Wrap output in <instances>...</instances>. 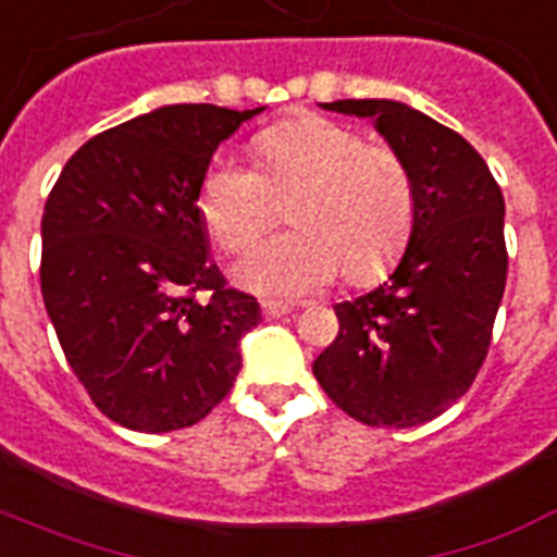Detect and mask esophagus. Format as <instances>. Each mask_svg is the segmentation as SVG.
Masks as SVG:
<instances>
[{"label": "esophagus", "instance_id": "34e87169", "mask_svg": "<svg viewBox=\"0 0 557 557\" xmlns=\"http://www.w3.org/2000/svg\"><path fill=\"white\" fill-rule=\"evenodd\" d=\"M288 306L286 302H274V300H265L263 302V318L265 320H274V318H283V314H288Z\"/></svg>", "mask_w": 557, "mask_h": 557}]
</instances>
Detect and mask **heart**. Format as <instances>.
<instances>
[{
    "instance_id": "b5f03b06",
    "label": "heart",
    "mask_w": 557,
    "mask_h": 557,
    "mask_svg": "<svg viewBox=\"0 0 557 557\" xmlns=\"http://www.w3.org/2000/svg\"><path fill=\"white\" fill-rule=\"evenodd\" d=\"M260 169L220 157L200 185V211L228 255L260 239L288 200L294 232L255 248L234 269L239 286L274 297L320 292L337 274L369 283L404 251L414 183L404 157L323 116L280 122L255 139Z\"/></svg>"
}]
</instances>
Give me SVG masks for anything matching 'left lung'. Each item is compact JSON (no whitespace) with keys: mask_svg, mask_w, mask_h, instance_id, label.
Returning <instances> with one entry per match:
<instances>
[{"mask_svg":"<svg viewBox=\"0 0 557 557\" xmlns=\"http://www.w3.org/2000/svg\"><path fill=\"white\" fill-rule=\"evenodd\" d=\"M323 108L372 116L409 165L414 220L386 283L334 306L341 332L314 360V377L366 426H418L467 395L490 351L509 263L504 194L467 139L404 102Z\"/></svg>","mask_w":557,"mask_h":557,"instance_id":"8db88e82","label":"left lung"}]
</instances>
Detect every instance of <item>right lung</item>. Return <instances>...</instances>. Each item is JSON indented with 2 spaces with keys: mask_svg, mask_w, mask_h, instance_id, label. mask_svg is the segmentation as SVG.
Instances as JSON below:
<instances>
[{
  "mask_svg": "<svg viewBox=\"0 0 557 557\" xmlns=\"http://www.w3.org/2000/svg\"><path fill=\"white\" fill-rule=\"evenodd\" d=\"M260 111L157 108L90 137L48 194L45 309L90 400L120 426H194L237 381L260 306L208 263L197 200L216 146Z\"/></svg>",
  "mask_w": 557,
  "mask_h": 557,
  "instance_id": "obj_1",
  "label": "right lung"
}]
</instances>
